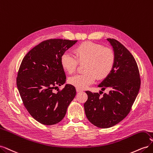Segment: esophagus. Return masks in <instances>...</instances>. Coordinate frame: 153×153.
I'll return each mask as SVG.
<instances>
[{
  "label": "esophagus",
  "mask_w": 153,
  "mask_h": 153,
  "mask_svg": "<svg viewBox=\"0 0 153 153\" xmlns=\"http://www.w3.org/2000/svg\"><path fill=\"white\" fill-rule=\"evenodd\" d=\"M76 92H81V91H82V89H78V88H76Z\"/></svg>",
  "instance_id": "esophagus-1"
}]
</instances>
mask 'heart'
Here are the masks:
<instances>
[{"instance_id":"heart-1","label":"heart","mask_w":153,"mask_h":153,"mask_svg":"<svg viewBox=\"0 0 153 153\" xmlns=\"http://www.w3.org/2000/svg\"><path fill=\"white\" fill-rule=\"evenodd\" d=\"M75 56L64 53L61 64L64 70L69 74L76 71L78 63H84L82 74L71 76L68 82L78 89H83L93 84L96 79H104L107 77L114 68L115 56L114 51L103 45L91 41H86L74 48Z\"/></svg>"}]
</instances>
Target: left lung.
<instances>
[{
    "label": "left lung",
    "instance_id": "obj_1",
    "mask_svg": "<svg viewBox=\"0 0 153 153\" xmlns=\"http://www.w3.org/2000/svg\"><path fill=\"white\" fill-rule=\"evenodd\" d=\"M107 40L113 47L115 61L112 71L98 87L103 91L108 89L109 93L101 98L100 93L87 91L88 99L84 103L87 118L100 128L112 127L127 116L141 84L139 70L132 54L117 40Z\"/></svg>",
    "mask_w": 153,
    "mask_h": 153
}]
</instances>
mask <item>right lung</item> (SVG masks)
<instances>
[{"label": "right lung", "mask_w": 153, "mask_h": 153, "mask_svg": "<svg viewBox=\"0 0 153 153\" xmlns=\"http://www.w3.org/2000/svg\"><path fill=\"white\" fill-rule=\"evenodd\" d=\"M62 39L42 41L23 59L16 77V85L23 103L31 116L45 125H53L64 117L76 95L75 87L66 84L61 64L62 55L76 43Z\"/></svg>", "instance_id": "add662e5"}]
</instances>
